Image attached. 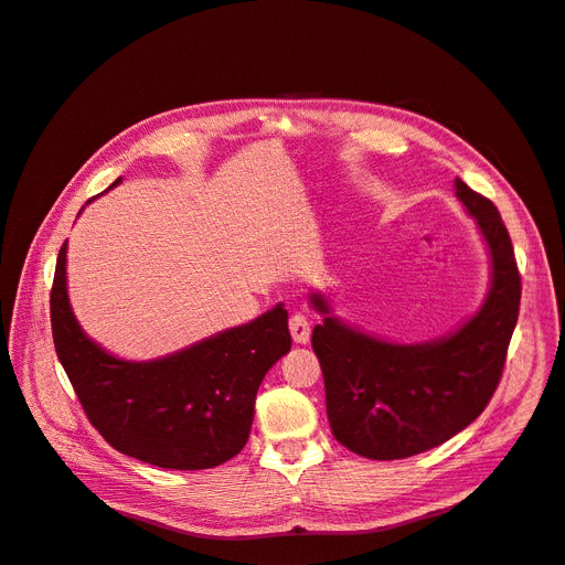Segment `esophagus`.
<instances>
[{"label": "esophagus", "instance_id": "esophagus-1", "mask_svg": "<svg viewBox=\"0 0 565 565\" xmlns=\"http://www.w3.org/2000/svg\"><path fill=\"white\" fill-rule=\"evenodd\" d=\"M289 331H291V338H295L297 345H308V341H310V322L303 318V315H291V318H289Z\"/></svg>", "mask_w": 565, "mask_h": 565}]
</instances>
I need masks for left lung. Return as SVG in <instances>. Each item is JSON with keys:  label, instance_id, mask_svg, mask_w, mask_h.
I'll use <instances>...</instances> for the list:
<instances>
[{"label": "left lung", "instance_id": "1", "mask_svg": "<svg viewBox=\"0 0 565 565\" xmlns=\"http://www.w3.org/2000/svg\"><path fill=\"white\" fill-rule=\"evenodd\" d=\"M455 194L489 255L484 301L457 329L434 341L396 343L338 318L324 291L308 295L322 315L312 350L324 375L331 431L366 459H405L443 445L480 417L499 387L522 280L495 206L461 178H455Z\"/></svg>", "mask_w": 565, "mask_h": 565}]
</instances>
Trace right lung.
<instances>
[{
    "instance_id": "obj_1",
    "label": "right lung",
    "mask_w": 565,
    "mask_h": 565,
    "mask_svg": "<svg viewBox=\"0 0 565 565\" xmlns=\"http://www.w3.org/2000/svg\"><path fill=\"white\" fill-rule=\"evenodd\" d=\"M120 183L122 178L108 190ZM51 324L60 364L104 440L127 457L173 470L215 468L241 452L262 380L291 348L287 310L278 303L253 322L164 356L134 361L110 354L74 315L66 241L55 266Z\"/></svg>"
}]
</instances>
